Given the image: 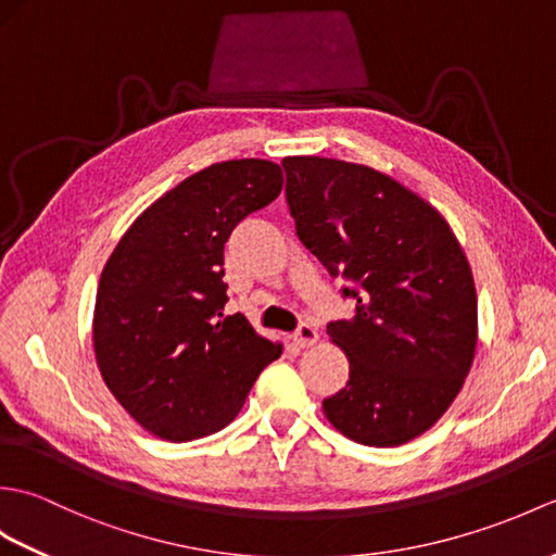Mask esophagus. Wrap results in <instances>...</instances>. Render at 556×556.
<instances>
[{"label": "esophagus", "instance_id": "1", "mask_svg": "<svg viewBox=\"0 0 556 556\" xmlns=\"http://www.w3.org/2000/svg\"><path fill=\"white\" fill-rule=\"evenodd\" d=\"M317 329L313 327V325H301L296 332L291 334V341H293V346H299V349H311V346H315L317 344Z\"/></svg>", "mask_w": 556, "mask_h": 556}]
</instances>
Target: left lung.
<instances>
[{"label": "left lung", "mask_w": 556, "mask_h": 556, "mask_svg": "<svg viewBox=\"0 0 556 556\" xmlns=\"http://www.w3.org/2000/svg\"><path fill=\"white\" fill-rule=\"evenodd\" d=\"M303 245L346 277L356 315L327 325L349 382L325 418L365 446L416 440L454 404L478 346V296L448 222L392 176L356 162L281 160Z\"/></svg>", "instance_id": "8db88e82"}]
</instances>
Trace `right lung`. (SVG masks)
<instances>
[{"label":"right lung","mask_w":556,"mask_h":556,"mask_svg":"<svg viewBox=\"0 0 556 556\" xmlns=\"http://www.w3.org/2000/svg\"><path fill=\"white\" fill-rule=\"evenodd\" d=\"M269 160L210 164L146 207L104 263L92 349L104 384L140 428L167 442L217 432L239 416L281 344L245 315H224V243L281 193Z\"/></svg>","instance_id":"1"}]
</instances>
